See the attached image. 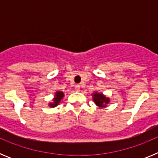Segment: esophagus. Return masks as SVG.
I'll list each match as a JSON object with an SVG mask.
<instances>
[{
    "label": "esophagus",
    "instance_id": "34e87169",
    "mask_svg": "<svg viewBox=\"0 0 158 158\" xmlns=\"http://www.w3.org/2000/svg\"><path fill=\"white\" fill-rule=\"evenodd\" d=\"M80 87L81 86L79 85H75V90H76L77 92H79L80 91Z\"/></svg>",
    "mask_w": 158,
    "mask_h": 158
}]
</instances>
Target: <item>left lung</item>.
I'll list each match as a JSON object with an SVG mask.
<instances>
[{"label":"left lung","instance_id":"8db88e82","mask_svg":"<svg viewBox=\"0 0 158 158\" xmlns=\"http://www.w3.org/2000/svg\"><path fill=\"white\" fill-rule=\"evenodd\" d=\"M93 99L95 104L100 107H107V104L110 102L109 98H107L104 94L100 93H94L93 94Z\"/></svg>","mask_w":158,"mask_h":158}]
</instances>
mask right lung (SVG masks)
<instances>
[{
	"instance_id": "add662e5",
	"label": "right lung",
	"mask_w": 158,
	"mask_h": 158,
	"mask_svg": "<svg viewBox=\"0 0 158 158\" xmlns=\"http://www.w3.org/2000/svg\"><path fill=\"white\" fill-rule=\"evenodd\" d=\"M64 96V93L62 92H57L55 93V95H54V98L53 99V102L52 103H50L49 104V106L51 107H56L58 104L60 103L61 100H62Z\"/></svg>"
}]
</instances>
